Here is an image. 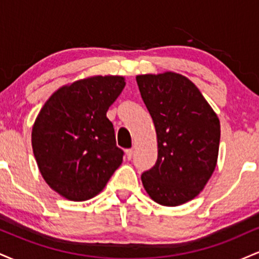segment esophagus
Masks as SVG:
<instances>
[{
    "instance_id": "obj_1",
    "label": "esophagus",
    "mask_w": 259,
    "mask_h": 259,
    "mask_svg": "<svg viewBox=\"0 0 259 259\" xmlns=\"http://www.w3.org/2000/svg\"><path fill=\"white\" fill-rule=\"evenodd\" d=\"M133 154H134L133 148H129V150H126V151H125V156H126V158L129 159V160L133 158Z\"/></svg>"
}]
</instances>
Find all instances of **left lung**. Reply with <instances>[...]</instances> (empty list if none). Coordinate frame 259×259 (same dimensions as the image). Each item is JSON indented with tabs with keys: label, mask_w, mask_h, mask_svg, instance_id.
Returning <instances> with one entry per match:
<instances>
[{
	"label": "left lung",
	"mask_w": 259,
	"mask_h": 259,
	"mask_svg": "<svg viewBox=\"0 0 259 259\" xmlns=\"http://www.w3.org/2000/svg\"><path fill=\"white\" fill-rule=\"evenodd\" d=\"M152 117L158 158L141 175L157 203L175 207L195 198L218 160L221 121L191 80L174 72L136 76Z\"/></svg>",
	"instance_id": "1"
}]
</instances>
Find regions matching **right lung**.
<instances>
[{"label":"right lung","mask_w":259,"mask_h":259,"mask_svg":"<svg viewBox=\"0 0 259 259\" xmlns=\"http://www.w3.org/2000/svg\"><path fill=\"white\" fill-rule=\"evenodd\" d=\"M125 86L119 75H96L59 88L38 112L31 145L38 170L69 201L99 195L123 162L107 111Z\"/></svg>","instance_id":"1"}]
</instances>
